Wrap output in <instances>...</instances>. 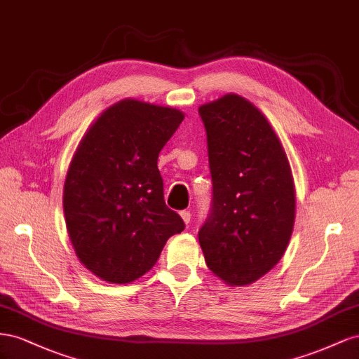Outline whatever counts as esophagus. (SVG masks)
<instances>
[{
    "label": "esophagus",
    "mask_w": 359,
    "mask_h": 359,
    "mask_svg": "<svg viewBox=\"0 0 359 359\" xmlns=\"http://www.w3.org/2000/svg\"><path fill=\"white\" fill-rule=\"evenodd\" d=\"M180 217H182V219H183V222H185V224L191 222V213L188 210L180 212Z\"/></svg>",
    "instance_id": "34e87169"
}]
</instances>
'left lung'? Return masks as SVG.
I'll return each instance as SVG.
<instances>
[{"label":"left lung","mask_w":359,"mask_h":359,"mask_svg":"<svg viewBox=\"0 0 359 359\" xmlns=\"http://www.w3.org/2000/svg\"><path fill=\"white\" fill-rule=\"evenodd\" d=\"M198 112L213 183L200 247L208 268L224 283L252 284L281 260L292 238L290 163L271 123L248 99L229 93Z\"/></svg>","instance_id":"left-lung-1"}]
</instances>
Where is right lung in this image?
Instances as JSON below:
<instances>
[{
	"label": "right lung",
	"mask_w": 359,
	"mask_h": 359,
	"mask_svg": "<svg viewBox=\"0 0 359 359\" xmlns=\"http://www.w3.org/2000/svg\"><path fill=\"white\" fill-rule=\"evenodd\" d=\"M185 114L123 99L88 128L63 189L69 239L100 280L126 284L149 272L163 245L185 229L163 201L158 156Z\"/></svg>",
	"instance_id": "1"
}]
</instances>
